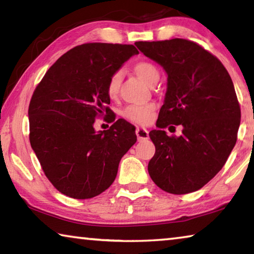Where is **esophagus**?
Returning a JSON list of instances; mask_svg holds the SVG:
<instances>
[{
    "label": "esophagus",
    "mask_w": 254,
    "mask_h": 254,
    "mask_svg": "<svg viewBox=\"0 0 254 254\" xmlns=\"http://www.w3.org/2000/svg\"><path fill=\"white\" fill-rule=\"evenodd\" d=\"M135 134H136L137 140H139V141L147 140L148 137H149V132H148V130H145V128H142V127H136Z\"/></svg>",
    "instance_id": "obj_1"
}]
</instances>
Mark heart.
Listing matches in <instances>:
<instances>
[{
    "instance_id": "heart-1",
    "label": "heart",
    "mask_w": 254,
    "mask_h": 254,
    "mask_svg": "<svg viewBox=\"0 0 254 254\" xmlns=\"http://www.w3.org/2000/svg\"><path fill=\"white\" fill-rule=\"evenodd\" d=\"M133 70L145 83L151 85L153 81L159 78V70L157 66L148 60H139L133 65ZM122 80V72L120 70L114 71L110 76L106 83V93L111 100H115L119 95L120 85ZM156 110V105L152 103L149 104H134L128 105L122 112V115L127 121L133 122L140 126H145L151 122L153 118V112Z\"/></svg>"
}]
</instances>
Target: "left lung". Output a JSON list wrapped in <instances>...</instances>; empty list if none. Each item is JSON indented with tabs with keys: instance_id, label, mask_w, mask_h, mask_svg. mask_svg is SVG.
Returning <instances> with one entry per match:
<instances>
[{
	"instance_id": "obj_1",
	"label": "left lung",
	"mask_w": 254,
	"mask_h": 254,
	"mask_svg": "<svg viewBox=\"0 0 254 254\" xmlns=\"http://www.w3.org/2000/svg\"><path fill=\"white\" fill-rule=\"evenodd\" d=\"M135 46L168 74L159 128L149 133L156 145L150 177L170 194L198 190L223 168L238 139L241 109L233 81L220 59L191 40ZM175 125L183 127L182 135L167 136L163 128Z\"/></svg>"
}]
</instances>
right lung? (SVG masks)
<instances>
[{"label":"right lung","mask_w":254,"mask_h":254,"mask_svg":"<svg viewBox=\"0 0 254 254\" xmlns=\"http://www.w3.org/2000/svg\"><path fill=\"white\" fill-rule=\"evenodd\" d=\"M133 45L89 42L64 54L37 85L29 104V139L46 177L62 194L87 199L113 184L119 163L136 142L135 127L109 104L106 83ZM108 118L109 130L95 132Z\"/></svg>","instance_id":"1"}]
</instances>
